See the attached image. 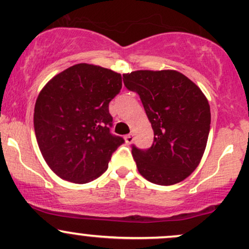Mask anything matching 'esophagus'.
I'll list each match as a JSON object with an SVG mask.
<instances>
[{
	"label": "esophagus",
	"mask_w": 249,
	"mask_h": 249,
	"mask_svg": "<svg viewBox=\"0 0 249 249\" xmlns=\"http://www.w3.org/2000/svg\"><path fill=\"white\" fill-rule=\"evenodd\" d=\"M125 142H126V144H131V142H133V134L130 133V134H126V136L124 137Z\"/></svg>",
	"instance_id": "34e87169"
}]
</instances>
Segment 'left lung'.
<instances>
[{
    "label": "left lung",
    "instance_id": "8db88e82",
    "mask_svg": "<svg viewBox=\"0 0 249 249\" xmlns=\"http://www.w3.org/2000/svg\"><path fill=\"white\" fill-rule=\"evenodd\" d=\"M141 97L153 128L148 150L133 146L138 172L161 186L178 184L198 167L207 145L211 108L206 96L177 70H137L123 75Z\"/></svg>",
    "mask_w": 249,
    "mask_h": 249
}]
</instances>
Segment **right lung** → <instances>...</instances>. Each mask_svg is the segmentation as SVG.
<instances>
[{
	"label": "right lung",
	"instance_id": "right-lung-1",
	"mask_svg": "<svg viewBox=\"0 0 249 249\" xmlns=\"http://www.w3.org/2000/svg\"><path fill=\"white\" fill-rule=\"evenodd\" d=\"M122 89V75L79 63L53 76L42 89L34 128L45 162L56 176L85 184L107 171L124 142L112 136L108 103Z\"/></svg>",
	"mask_w": 249,
	"mask_h": 249
}]
</instances>
